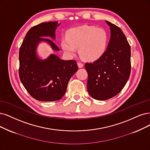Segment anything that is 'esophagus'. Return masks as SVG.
Instances as JSON below:
<instances>
[{"mask_svg":"<svg viewBox=\"0 0 150 150\" xmlns=\"http://www.w3.org/2000/svg\"><path fill=\"white\" fill-rule=\"evenodd\" d=\"M77 64H78V66H79V68H81V67H83V64L80 62H79L78 63H77Z\"/></svg>","mask_w":150,"mask_h":150,"instance_id":"1","label":"esophagus"}]
</instances>
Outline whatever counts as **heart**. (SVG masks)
<instances>
[{
	"label": "heart",
	"instance_id": "b5f03b06",
	"mask_svg": "<svg viewBox=\"0 0 150 150\" xmlns=\"http://www.w3.org/2000/svg\"><path fill=\"white\" fill-rule=\"evenodd\" d=\"M109 41L107 31L101 28L83 25L70 29L61 41L64 51L74 55L79 48L80 57L86 61H95L106 52Z\"/></svg>",
	"mask_w": 150,
	"mask_h": 150
}]
</instances>
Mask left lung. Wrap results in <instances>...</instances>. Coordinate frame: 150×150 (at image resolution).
Segmentation results:
<instances>
[{"mask_svg":"<svg viewBox=\"0 0 150 150\" xmlns=\"http://www.w3.org/2000/svg\"><path fill=\"white\" fill-rule=\"evenodd\" d=\"M110 26V39L106 52L98 60L86 63L87 89L97 100H106L119 94L128 81L131 71V50L127 38L118 26Z\"/></svg>","mask_w":150,"mask_h":150,"instance_id":"8db88e82","label":"left lung"}]
</instances>
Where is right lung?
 <instances>
[{
    "label": "right lung",
    "instance_id": "add662e5",
    "mask_svg": "<svg viewBox=\"0 0 150 150\" xmlns=\"http://www.w3.org/2000/svg\"><path fill=\"white\" fill-rule=\"evenodd\" d=\"M57 21L41 23L28 31L19 51V76L30 95L41 101H54L65 95L69 80L78 70L74 60H64L51 54L46 60L38 59L36 46L40 41L47 42L53 50L60 51L50 36L55 39Z\"/></svg>",
    "mask_w": 150,
    "mask_h": 150
}]
</instances>
